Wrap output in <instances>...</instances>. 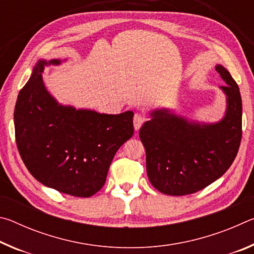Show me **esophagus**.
I'll list each match as a JSON object with an SVG mask.
<instances>
[{
	"label": "esophagus",
	"mask_w": 254,
	"mask_h": 254,
	"mask_svg": "<svg viewBox=\"0 0 254 254\" xmlns=\"http://www.w3.org/2000/svg\"><path fill=\"white\" fill-rule=\"evenodd\" d=\"M145 121V118L140 113H135L134 118H133V127H134L135 131H139V128L142 126L143 122Z\"/></svg>",
	"instance_id": "1"
}]
</instances>
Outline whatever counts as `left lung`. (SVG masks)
Returning <instances> with one entry per match:
<instances>
[{"label":"left lung","mask_w":254,"mask_h":254,"mask_svg":"<svg viewBox=\"0 0 254 254\" xmlns=\"http://www.w3.org/2000/svg\"><path fill=\"white\" fill-rule=\"evenodd\" d=\"M215 69L226 85L224 115L216 122L188 119L169 107L149 111L150 120L139 136L147 154V174L152 186L171 196L196 192L214 183L230 168L242 137V100L229 70Z\"/></svg>","instance_id":"left-lung-1"}]
</instances>
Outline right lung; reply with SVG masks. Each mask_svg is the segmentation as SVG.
I'll list each match as a JSON object with an SVG mask.
<instances>
[{
	"label": "right lung",
	"instance_id": "obj_1",
	"mask_svg": "<svg viewBox=\"0 0 254 254\" xmlns=\"http://www.w3.org/2000/svg\"><path fill=\"white\" fill-rule=\"evenodd\" d=\"M62 63L38 60L20 91L16 145L38 182L64 194L91 197L104 186L115 153L133 135V112L105 114L60 104L45 86L42 71Z\"/></svg>",
	"mask_w": 254,
	"mask_h": 254
}]
</instances>
